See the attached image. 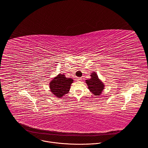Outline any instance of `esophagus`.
<instances>
[{
	"instance_id": "34e87169",
	"label": "esophagus",
	"mask_w": 148,
	"mask_h": 148,
	"mask_svg": "<svg viewBox=\"0 0 148 148\" xmlns=\"http://www.w3.org/2000/svg\"><path fill=\"white\" fill-rule=\"evenodd\" d=\"M76 79H77V81H80L82 80V78H81V77H77V78H76Z\"/></svg>"
}]
</instances>
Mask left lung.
<instances>
[{
  "mask_svg": "<svg viewBox=\"0 0 148 148\" xmlns=\"http://www.w3.org/2000/svg\"><path fill=\"white\" fill-rule=\"evenodd\" d=\"M91 78L86 80V83L88 86V89L95 95H99L103 89V83L99 80L98 75L95 73H93L91 75Z\"/></svg>",
  "mask_w": 148,
  "mask_h": 148,
  "instance_id": "1",
  "label": "left lung"
}]
</instances>
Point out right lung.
<instances>
[{
    "mask_svg": "<svg viewBox=\"0 0 148 148\" xmlns=\"http://www.w3.org/2000/svg\"><path fill=\"white\" fill-rule=\"evenodd\" d=\"M73 81L71 78H66L65 75L60 74L50 82L51 91L57 97L61 98L69 92Z\"/></svg>",
    "mask_w": 148,
    "mask_h": 148,
    "instance_id": "add662e5",
    "label": "right lung"
}]
</instances>
